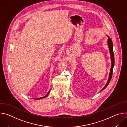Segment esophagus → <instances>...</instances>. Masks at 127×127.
<instances>
[{"mask_svg":"<svg viewBox=\"0 0 127 127\" xmlns=\"http://www.w3.org/2000/svg\"><path fill=\"white\" fill-rule=\"evenodd\" d=\"M67 55H68V54H69V53H67Z\"/></svg>","mask_w":127,"mask_h":127,"instance_id":"34e87169","label":"esophagus"}]
</instances>
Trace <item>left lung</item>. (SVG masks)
Instances as JSON below:
<instances>
[{"label":"left lung","instance_id":"1","mask_svg":"<svg viewBox=\"0 0 127 127\" xmlns=\"http://www.w3.org/2000/svg\"><path fill=\"white\" fill-rule=\"evenodd\" d=\"M107 37H108V39L107 41V44L108 47V48H109V51H110V55H111V62H112V65H111V68L110 69V72L109 74V76H108V78L107 80V81L105 84V85L101 89V90H100V92L102 91V90L104 89L108 85V84H109L112 77V74H113V68H114V64H115V58H114V51H113V42L112 41V39L108 37L107 35H106Z\"/></svg>","mask_w":127,"mask_h":127}]
</instances>
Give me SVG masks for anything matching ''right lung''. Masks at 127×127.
<instances>
[{"mask_svg": "<svg viewBox=\"0 0 127 127\" xmlns=\"http://www.w3.org/2000/svg\"><path fill=\"white\" fill-rule=\"evenodd\" d=\"M49 93H50V90H49V92L47 93V94L45 96H43V97H40V98H34V99H42V98H45V97H46L49 94Z\"/></svg>", "mask_w": 127, "mask_h": 127, "instance_id": "right-lung-1", "label": "right lung"}]
</instances>
